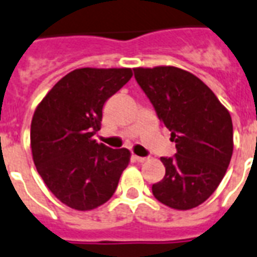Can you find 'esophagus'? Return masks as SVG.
Returning <instances> with one entry per match:
<instances>
[{"label":"esophagus","mask_w":257,"mask_h":257,"mask_svg":"<svg viewBox=\"0 0 257 257\" xmlns=\"http://www.w3.org/2000/svg\"><path fill=\"white\" fill-rule=\"evenodd\" d=\"M133 158H135V160L137 162H145V161H147V157H140V156H133Z\"/></svg>","instance_id":"obj_1"}]
</instances>
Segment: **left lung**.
I'll list each match as a JSON object with an SVG mask.
<instances>
[{"mask_svg":"<svg viewBox=\"0 0 257 257\" xmlns=\"http://www.w3.org/2000/svg\"><path fill=\"white\" fill-rule=\"evenodd\" d=\"M133 72L176 143L177 153L161 157L165 177L152 186L153 195L176 210L197 207L215 191L230 165V113L211 89L187 71L168 66Z\"/></svg>","mask_w":257,"mask_h":257,"instance_id":"obj_1","label":"left lung"}]
</instances>
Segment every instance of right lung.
Segmentation results:
<instances>
[{
	"instance_id": "obj_1",
	"label": "right lung",
	"mask_w": 257,
	"mask_h": 257,
	"mask_svg": "<svg viewBox=\"0 0 257 257\" xmlns=\"http://www.w3.org/2000/svg\"><path fill=\"white\" fill-rule=\"evenodd\" d=\"M131 68H79L60 79L33 116L31 152L50 191L68 207H99L117 189L128 149L97 144L103 107L132 78Z\"/></svg>"
}]
</instances>
